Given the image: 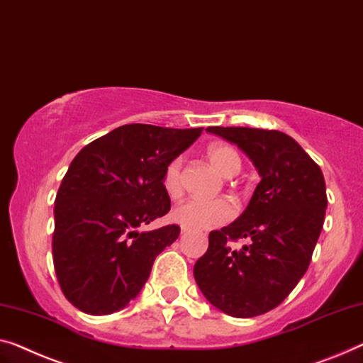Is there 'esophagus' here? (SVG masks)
I'll use <instances>...</instances> for the list:
<instances>
[{
	"instance_id": "obj_1",
	"label": "esophagus",
	"mask_w": 363,
	"mask_h": 363,
	"mask_svg": "<svg viewBox=\"0 0 363 363\" xmlns=\"http://www.w3.org/2000/svg\"><path fill=\"white\" fill-rule=\"evenodd\" d=\"M187 231H189L187 228H182V230H181V235H187Z\"/></svg>"
}]
</instances>
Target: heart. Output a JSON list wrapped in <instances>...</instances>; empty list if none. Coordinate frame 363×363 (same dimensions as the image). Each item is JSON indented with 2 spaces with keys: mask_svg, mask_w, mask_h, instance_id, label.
Returning <instances> with one entry per match:
<instances>
[{
  "mask_svg": "<svg viewBox=\"0 0 363 363\" xmlns=\"http://www.w3.org/2000/svg\"><path fill=\"white\" fill-rule=\"evenodd\" d=\"M208 158L221 174L231 177L240 172L241 158L230 145H213L208 148ZM184 158L169 161L163 174V187L167 196L177 197L182 192ZM236 215V205L228 199H189L172 210L171 218L187 230H210L228 223Z\"/></svg>",
  "mask_w": 363,
  "mask_h": 363,
  "instance_id": "1",
  "label": "heart"
}]
</instances>
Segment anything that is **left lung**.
Listing matches in <instances>:
<instances>
[{
  "label": "left lung",
  "instance_id": "obj_1",
  "mask_svg": "<svg viewBox=\"0 0 363 363\" xmlns=\"http://www.w3.org/2000/svg\"><path fill=\"white\" fill-rule=\"evenodd\" d=\"M207 132L245 151L261 182L233 223L210 231L194 277L205 298L226 315H264L290 295L310 266L326 215V184L320 166L279 130L208 127ZM242 237L250 245L231 250L229 242Z\"/></svg>",
  "mask_w": 363,
  "mask_h": 363
}]
</instances>
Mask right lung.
I'll return each mask as SVG.
<instances>
[{
	"label": "right lung",
	"instance_id": "1",
	"mask_svg": "<svg viewBox=\"0 0 363 363\" xmlns=\"http://www.w3.org/2000/svg\"><path fill=\"white\" fill-rule=\"evenodd\" d=\"M202 130L128 123L74 156L57 192L52 256L63 295L78 310L101 316L125 308L156 256L177 240V225L140 228L169 212L164 169Z\"/></svg>",
	"mask_w": 363,
	"mask_h": 363
}]
</instances>
